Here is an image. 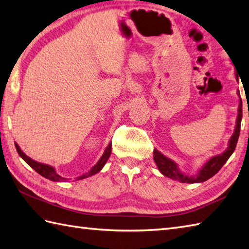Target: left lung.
<instances>
[{
    "label": "left lung",
    "mask_w": 249,
    "mask_h": 249,
    "mask_svg": "<svg viewBox=\"0 0 249 249\" xmlns=\"http://www.w3.org/2000/svg\"><path fill=\"white\" fill-rule=\"evenodd\" d=\"M236 81H239V78L235 76ZM237 96L240 98L239 108H237V116L235 121V127L232 136L230 137L228 142V147L221 153V154L212 156L210 160L206 161L204 165L201 167L199 170L196 172L194 176H189V174L183 173L178 166L176 161H173L170 158H168L163 154L158 151L154 150V161L158 168V170L160 171L162 176H165L169 178H172L174 181H178L181 183H202L208 181L209 178L214 177L217 173L221 167H223L226 161L229 160V157L232 155V153L234 152L235 146L239 140L240 130H241V121H242V99L240 96V91L237 89Z\"/></svg>",
    "instance_id": "obj_1"
}]
</instances>
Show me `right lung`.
Returning a JSON list of instances; mask_svg holds the SVG:
<instances>
[{"label": "right lung", "instance_id": "obj_1", "mask_svg": "<svg viewBox=\"0 0 249 249\" xmlns=\"http://www.w3.org/2000/svg\"><path fill=\"white\" fill-rule=\"evenodd\" d=\"M15 146H16V150H17L20 157L22 158V160L26 163H28V165L31 168H33L37 173H39L41 177H44V178H48V179H50V181H53V182H67V181H70V178H63V177L60 176L59 173H56L54 167H52L50 165H46V163H41V162H38V161H36L34 160H32L31 157H29L22 150L20 149V146L18 145V143H16V142H15ZM110 155H111V142L107 145V147H106L104 154L102 155V157L99 158V160L96 162V165H94V167H92L88 172L82 174V176L76 178L75 181L86 178H89V177H92V176H94V174L98 173L104 168V166L106 165V162H107V160H109Z\"/></svg>", "mask_w": 249, "mask_h": 249}]
</instances>
